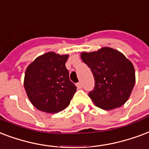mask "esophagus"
<instances>
[{"mask_svg": "<svg viewBox=\"0 0 149 149\" xmlns=\"http://www.w3.org/2000/svg\"><path fill=\"white\" fill-rule=\"evenodd\" d=\"M77 87L79 88V89H81V88H82V87H83L82 83H81V82L77 83Z\"/></svg>", "mask_w": 149, "mask_h": 149, "instance_id": "34e87169", "label": "esophagus"}]
</instances>
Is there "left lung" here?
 I'll return each instance as SVG.
<instances>
[{
	"mask_svg": "<svg viewBox=\"0 0 149 149\" xmlns=\"http://www.w3.org/2000/svg\"><path fill=\"white\" fill-rule=\"evenodd\" d=\"M81 58L95 78L94 90L88 94L95 105L105 110L124 105L135 84L131 62L121 52L107 47L97 52H82Z\"/></svg>",
	"mask_w": 149,
	"mask_h": 149,
	"instance_id": "1",
	"label": "left lung"
}]
</instances>
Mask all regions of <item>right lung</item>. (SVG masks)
I'll list each match as a JSON object with an SVG mask.
<instances>
[{"label":"right lung","instance_id":"right-lung-1","mask_svg":"<svg viewBox=\"0 0 149 149\" xmlns=\"http://www.w3.org/2000/svg\"><path fill=\"white\" fill-rule=\"evenodd\" d=\"M68 54L47 52L27 67L24 87L29 101L37 109L56 113L70 105L77 87L65 67Z\"/></svg>","mask_w":149,"mask_h":149}]
</instances>
